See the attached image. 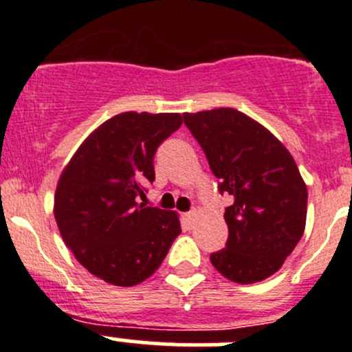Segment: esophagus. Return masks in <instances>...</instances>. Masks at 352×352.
<instances>
[{"label":"esophagus","instance_id":"1","mask_svg":"<svg viewBox=\"0 0 352 352\" xmlns=\"http://www.w3.org/2000/svg\"><path fill=\"white\" fill-rule=\"evenodd\" d=\"M194 218H196V211H189V212H184V219H186V223L189 226H192V221Z\"/></svg>","mask_w":352,"mask_h":352}]
</instances>
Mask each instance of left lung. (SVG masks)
Segmentation results:
<instances>
[{
  "mask_svg": "<svg viewBox=\"0 0 352 352\" xmlns=\"http://www.w3.org/2000/svg\"><path fill=\"white\" fill-rule=\"evenodd\" d=\"M201 144L219 192L233 204L225 209L226 247L211 264L239 285L262 281L281 269L307 223L308 192L285 144L235 109L184 113Z\"/></svg>",
  "mask_w": 352,
  "mask_h": 352,
  "instance_id": "8db88e82",
  "label": "left lung"
}]
</instances>
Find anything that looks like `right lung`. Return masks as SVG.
<instances>
[{
	"instance_id": "obj_1",
	"label": "right lung",
	"mask_w": 352,
	"mask_h": 352,
	"mask_svg": "<svg viewBox=\"0 0 352 352\" xmlns=\"http://www.w3.org/2000/svg\"><path fill=\"white\" fill-rule=\"evenodd\" d=\"M182 126L180 113L124 112L83 141L59 177L54 218L66 247L113 286L143 283L180 235L175 211L151 208L156 148Z\"/></svg>"
}]
</instances>
